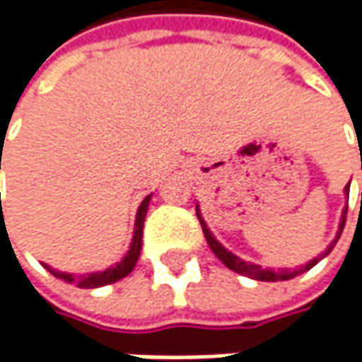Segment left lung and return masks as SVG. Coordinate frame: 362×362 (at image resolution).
<instances>
[{
	"instance_id": "1",
	"label": "left lung",
	"mask_w": 362,
	"mask_h": 362,
	"mask_svg": "<svg viewBox=\"0 0 362 362\" xmlns=\"http://www.w3.org/2000/svg\"><path fill=\"white\" fill-rule=\"evenodd\" d=\"M349 185L344 187V195H346V202H349ZM195 211H197V217H199V223H202L203 228V233H205V240H207V243H209V247H211V252L216 254L230 270L238 272V274H242V276H247V278H252V280H259V282H282V280H292V278H296L298 274H304V272H308L313 266H316L322 257H327L330 252H332V247L337 245V242H339V238H341L342 230H344V221H346V207L342 209V216H341V223H339V231H337V238L330 242V245H328L327 250L320 254L318 257H313L310 262H306L304 266H300V268H294V270H270V268H262V266H257V264H254V262H245V259H242V257H238L235 254H231L228 247H223L221 243L217 242L216 235L211 233V230L207 228V223H205V219H203L202 216V209H199V203H197V207H195Z\"/></svg>"
}]
</instances>
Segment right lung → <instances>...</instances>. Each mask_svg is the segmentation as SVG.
<instances>
[{
  "label": "right lung",
  "instance_id": "1",
  "mask_svg": "<svg viewBox=\"0 0 362 362\" xmlns=\"http://www.w3.org/2000/svg\"><path fill=\"white\" fill-rule=\"evenodd\" d=\"M0 169H1V155H0ZM151 195H146L145 199L141 202L139 209H136V219H134V231H132V240L129 252L124 254V257L117 262L115 266L106 268L103 272H90V274H70V272H60L56 268H52L48 264H44V268L54 274L56 278L60 280H66L70 284H76L78 288H100V286L106 284H115L122 280L124 276H129L132 272V268L136 266L139 262V256H141V247H143V223H145L146 209H148V203H151Z\"/></svg>",
  "mask_w": 362,
  "mask_h": 362
}]
</instances>
